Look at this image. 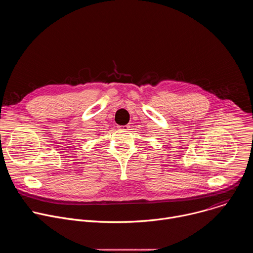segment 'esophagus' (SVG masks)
<instances>
[{"mask_svg": "<svg viewBox=\"0 0 253 253\" xmlns=\"http://www.w3.org/2000/svg\"><path fill=\"white\" fill-rule=\"evenodd\" d=\"M129 128H130L129 125H119V126H118V129H119V130H123V131L129 130Z\"/></svg>", "mask_w": 253, "mask_h": 253, "instance_id": "34e87169", "label": "esophagus"}]
</instances>
